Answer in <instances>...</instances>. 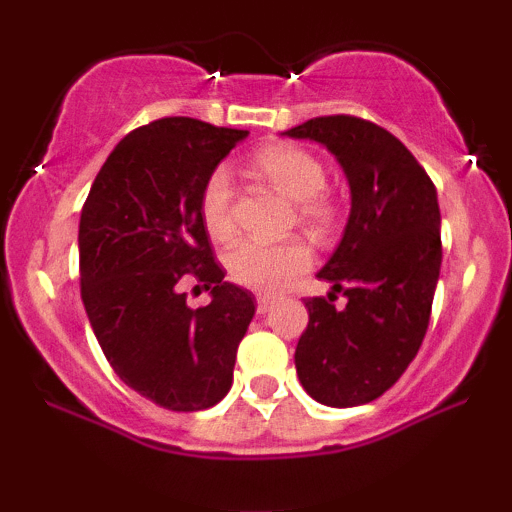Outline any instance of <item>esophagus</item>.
<instances>
[{"mask_svg":"<svg viewBox=\"0 0 512 512\" xmlns=\"http://www.w3.org/2000/svg\"><path fill=\"white\" fill-rule=\"evenodd\" d=\"M272 308H274V298H269V296H260V298H257V313L267 315Z\"/></svg>","mask_w":512,"mask_h":512,"instance_id":"34e87169","label":"esophagus"}]
</instances>
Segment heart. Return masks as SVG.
I'll return each mask as SVG.
<instances>
[{"label": "heart", "instance_id": "heart-1", "mask_svg": "<svg viewBox=\"0 0 512 512\" xmlns=\"http://www.w3.org/2000/svg\"><path fill=\"white\" fill-rule=\"evenodd\" d=\"M252 168L269 180L281 195L296 202L298 221L317 236H327L339 221V204L327 195V173L320 158L293 144L264 146L252 158ZM202 223L219 243L236 236L233 219V187L223 168L214 170L202 187L199 199ZM313 264V255L303 240L293 238L279 245L243 243L228 255L226 267L231 279L245 289L279 293L291 286Z\"/></svg>", "mask_w": 512, "mask_h": 512}]
</instances>
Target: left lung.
Segmentation results:
<instances>
[{"label": "left lung", "instance_id": "left-lung-1", "mask_svg": "<svg viewBox=\"0 0 512 512\" xmlns=\"http://www.w3.org/2000/svg\"><path fill=\"white\" fill-rule=\"evenodd\" d=\"M284 134L327 146L351 190L344 236L317 274L332 291L305 298L296 373L320 404L358 407L402 378L426 337L443 260L436 185L395 134L361 117H315Z\"/></svg>", "mask_w": 512, "mask_h": 512}]
</instances>
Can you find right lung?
<instances>
[{
    "mask_svg": "<svg viewBox=\"0 0 512 512\" xmlns=\"http://www.w3.org/2000/svg\"><path fill=\"white\" fill-rule=\"evenodd\" d=\"M248 137L192 117L129 132L98 170L79 223L81 301L125 385L163 409L202 411L233 385L255 296L223 281L199 199L216 166ZM212 303L192 311L181 284Z\"/></svg>",
    "mask_w": 512,
    "mask_h": 512,
    "instance_id": "obj_1",
    "label": "right lung"
}]
</instances>
